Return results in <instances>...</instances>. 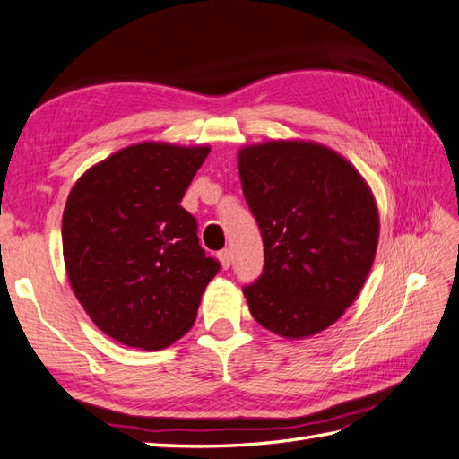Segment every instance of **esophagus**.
Returning a JSON list of instances; mask_svg holds the SVG:
<instances>
[{
	"instance_id": "esophagus-1",
	"label": "esophagus",
	"mask_w": 459,
	"mask_h": 459,
	"mask_svg": "<svg viewBox=\"0 0 459 459\" xmlns=\"http://www.w3.org/2000/svg\"><path fill=\"white\" fill-rule=\"evenodd\" d=\"M218 259L221 261V267L223 269H230V265H231V251L228 247L218 251Z\"/></svg>"
}]
</instances>
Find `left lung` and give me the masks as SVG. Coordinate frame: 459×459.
I'll list each match as a JSON object with an SVG mask.
<instances>
[{
	"mask_svg": "<svg viewBox=\"0 0 459 459\" xmlns=\"http://www.w3.org/2000/svg\"><path fill=\"white\" fill-rule=\"evenodd\" d=\"M239 178L264 239V273L243 287L254 319L287 339L333 325L367 281L378 243L372 192L342 156L273 140L239 151Z\"/></svg>",
	"mask_w": 459,
	"mask_h": 459,
	"instance_id": "1",
	"label": "left lung"
}]
</instances>
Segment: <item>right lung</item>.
<instances>
[{
  "label": "right lung",
  "instance_id": "add662e5",
  "mask_svg": "<svg viewBox=\"0 0 459 459\" xmlns=\"http://www.w3.org/2000/svg\"><path fill=\"white\" fill-rule=\"evenodd\" d=\"M208 146L143 143L82 174L65 204L67 275L102 333L158 351L190 331L202 293L220 271L198 221L180 202Z\"/></svg>",
  "mask_w": 459,
  "mask_h": 459
}]
</instances>
